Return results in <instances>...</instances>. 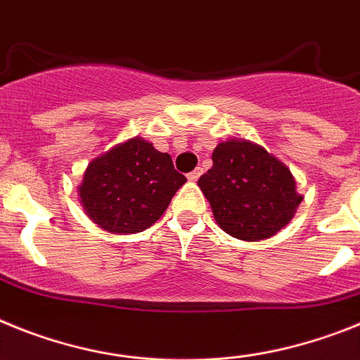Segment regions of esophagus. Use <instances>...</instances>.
<instances>
[{"instance_id":"1","label":"esophagus","mask_w":360,"mask_h":360,"mask_svg":"<svg viewBox=\"0 0 360 360\" xmlns=\"http://www.w3.org/2000/svg\"><path fill=\"white\" fill-rule=\"evenodd\" d=\"M201 174H202V168L198 167V168H195V170L190 172V174L186 177H188V181H198L199 177H201Z\"/></svg>"}]
</instances>
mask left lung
<instances>
[{
	"instance_id": "1",
	"label": "left lung",
	"mask_w": 360,
	"mask_h": 360,
	"mask_svg": "<svg viewBox=\"0 0 360 360\" xmlns=\"http://www.w3.org/2000/svg\"><path fill=\"white\" fill-rule=\"evenodd\" d=\"M214 167L198 184L217 224L243 240L275 236L292 221L302 198L281 161L248 141H226L212 154Z\"/></svg>"
}]
</instances>
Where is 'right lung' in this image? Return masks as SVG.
Instances as JSON below:
<instances>
[{
	"label": "right lung",
	"instance_id": "obj_1",
	"mask_svg": "<svg viewBox=\"0 0 360 360\" xmlns=\"http://www.w3.org/2000/svg\"><path fill=\"white\" fill-rule=\"evenodd\" d=\"M186 183L168 154L134 137L94 159L79 186L83 208L94 223L114 233H137L165 214Z\"/></svg>",
	"mask_w": 360,
	"mask_h": 360
}]
</instances>
